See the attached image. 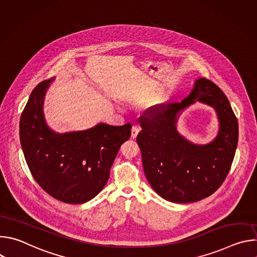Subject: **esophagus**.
<instances>
[{
	"label": "esophagus",
	"instance_id": "34e87169",
	"mask_svg": "<svg viewBox=\"0 0 257 257\" xmlns=\"http://www.w3.org/2000/svg\"><path fill=\"white\" fill-rule=\"evenodd\" d=\"M138 133H139V128H138L137 126H133L132 129H131V137H132L133 139L136 138L137 135H138Z\"/></svg>",
	"mask_w": 257,
	"mask_h": 257
}]
</instances>
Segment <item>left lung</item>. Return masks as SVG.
<instances>
[{
	"label": "left lung",
	"instance_id": "8db88e82",
	"mask_svg": "<svg viewBox=\"0 0 257 257\" xmlns=\"http://www.w3.org/2000/svg\"><path fill=\"white\" fill-rule=\"evenodd\" d=\"M196 100L214 107L220 121L218 136L205 146L187 142L175 130L178 113ZM139 124L136 141L144 174L161 197L176 203L195 202L223 184L235 157L239 129L226 94L215 83L197 79L186 98L156 106L139 118Z\"/></svg>",
	"mask_w": 257,
	"mask_h": 257
}]
</instances>
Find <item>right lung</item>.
<instances>
[{
	"label": "right lung",
	"mask_w": 257,
	"mask_h": 257,
	"mask_svg": "<svg viewBox=\"0 0 257 257\" xmlns=\"http://www.w3.org/2000/svg\"><path fill=\"white\" fill-rule=\"evenodd\" d=\"M52 79L36 85L20 118V142L35 182L49 195L70 204L84 203L104 187L131 124L103 123L85 131L58 134L46 124L43 103Z\"/></svg>",
	"instance_id": "1"
}]
</instances>
